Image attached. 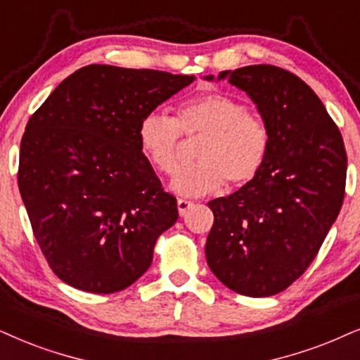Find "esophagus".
<instances>
[{"mask_svg":"<svg viewBox=\"0 0 360 360\" xmlns=\"http://www.w3.org/2000/svg\"><path fill=\"white\" fill-rule=\"evenodd\" d=\"M193 206H194V202L186 201V199H177V211H179L181 216H184V214L188 212Z\"/></svg>","mask_w":360,"mask_h":360,"instance_id":"1","label":"esophagus"}]
</instances>
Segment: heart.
<instances>
[{"label": "heart", "instance_id": "b5f03b06", "mask_svg": "<svg viewBox=\"0 0 360 360\" xmlns=\"http://www.w3.org/2000/svg\"><path fill=\"white\" fill-rule=\"evenodd\" d=\"M199 138L198 165L184 167L172 179L181 195L216 193L226 181L233 188L249 184L262 169L269 153V129L243 103L222 93L191 98L176 108L174 117L149 112L138 127L139 146L153 167L174 174L179 166L181 139Z\"/></svg>", "mask_w": 360, "mask_h": 360}]
</instances>
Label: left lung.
Returning <instances> with one entry per match:
<instances>
[{
	"label": "left lung",
	"instance_id": "left-lung-1",
	"mask_svg": "<svg viewBox=\"0 0 360 360\" xmlns=\"http://www.w3.org/2000/svg\"><path fill=\"white\" fill-rule=\"evenodd\" d=\"M224 78L257 104L271 144L251 183L207 202L206 259L226 288L267 297L297 281L319 252L342 207L347 154L338 124L299 76L254 65L219 72Z\"/></svg>",
	"mask_w": 360,
	"mask_h": 360
}]
</instances>
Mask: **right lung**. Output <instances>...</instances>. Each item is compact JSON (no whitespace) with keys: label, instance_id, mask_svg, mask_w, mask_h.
<instances>
[{"label":"right lung","instance_id":"obj_1","mask_svg":"<svg viewBox=\"0 0 360 360\" xmlns=\"http://www.w3.org/2000/svg\"><path fill=\"white\" fill-rule=\"evenodd\" d=\"M193 81L89 65L68 76L30 117L18 188L41 252L63 282L112 294L149 269L158 238L179 214L143 154L138 127Z\"/></svg>","mask_w":360,"mask_h":360}]
</instances>
